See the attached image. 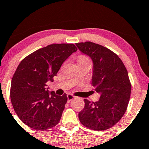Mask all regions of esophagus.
Here are the masks:
<instances>
[{"label": "esophagus", "instance_id": "esophagus-1", "mask_svg": "<svg viewBox=\"0 0 149 149\" xmlns=\"http://www.w3.org/2000/svg\"><path fill=\"white\" fill-rule=\"evenodd\" d=\"M75 98V96H73V95L71 94H69L67 95V98H68V103H70L72 100L73 99V98Z\"/></svg>", "mask_w": 149, "mask_h": 149}]
</instances>
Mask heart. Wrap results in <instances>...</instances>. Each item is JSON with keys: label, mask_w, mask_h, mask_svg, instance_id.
<instances>
[{"label": "heart", "mask_w": 149, "mask_h": 149, "mask_svg": "<svg viewBox=\"0 0 149 149\" xmlns=\"http://www.w3.org/2000/svg\"><path fill=\"white\" fill-rule=\"evenodd\" d=\"M78 60H86V57L84 56H80L79 58H78Z\"/></svg>", "instance_id": "heart-1"}]
</instances>
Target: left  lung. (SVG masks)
Segmentation results:
<instances>
[{
    "label": "left lung",
    "instance_id": "8db88e82",
    "mask_svg": "<svg viewBox=\"0 0 149 149\" xmlns=\"http://www.w3.org/2000/svg\"><path fill=\"white\" fill-rule=\"evenodd\" d=\"M77 47L93 62L92 83L100 94L98 101L84 99L78 114L80 123L94 130L112 127L122 118L128 107L131 85L126 68L117 55L91 42L78 43Z\"/></svg>",
    "mask_w": 149,
    "mask_h": 149
}]
</instances>
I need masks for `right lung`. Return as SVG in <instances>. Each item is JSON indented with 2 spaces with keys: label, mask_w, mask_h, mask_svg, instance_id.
<instances>
[{
  "label": "right lung",
  "mask_w": 149,
  "mask_h": 149,
  "mask_svg": "<svg viewBox=\"0 0 149 149\" xmlns=\"http://www.w3.org/2000/svg\"><path fill=\"white\" fill-rule=\"evenodd\" d=\"M77 51L73 44H54L25 57L12 79L10 98L14 110L25 124L45 130L60 122L67 101V94L59 96L46 88L53 81L62 64Z\"/></svg>",
  "instance_id": "obj_1"
}]
</instances>
